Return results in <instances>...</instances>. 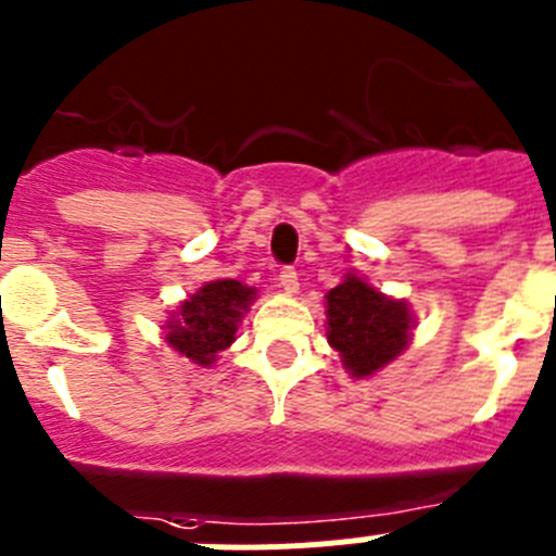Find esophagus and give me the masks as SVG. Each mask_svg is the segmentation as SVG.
I'll return each instance as SVG.
<instances>
[{
    "mask_svg": "<svg viewBox=\"0 0 556 556\" xmlns=\"http://www.w3.org/2000/svg\"><path fill=\"white\" fill-rule=\"evenodd\" d=\"M278 287H281L287 294L298 292V289H301V283H298V273H294L292 267H283L281 275H278Z\"/></svg>",
    "mask_w": 556,
    "mask_h": 556,
    "instance_id": "1",
    "label": "esophagus"
}]
</instances>
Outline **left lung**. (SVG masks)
Instances as JSON below:
<instances>
[{
    "label": "left lung",
    "instance_id": "left-lung-1",
    "mask_svg": "<svg viewBox=\"0 0 556 556\" xmlns=\"http://www.w3.org/2000/svg\"><path fill=\"white\" fill-rule=\"evenodd\" d=\"M326 306L328 342L353 376H372L409 342L406 303L390 301L356 275H348L326 294Z\"/></svg>",
    "mask_w": 556,
    "mask_h": 556
}]
</instances>
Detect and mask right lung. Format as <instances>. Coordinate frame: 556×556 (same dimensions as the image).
<instances>
[{
	"label": "right lung",
	"instance_id": "obj_1",
	"mask_svg": "<svg viewBox=\"0 0 556 556\" xmlns=\"http://www.w3.org/2000/svg\"><path fill=\"white\" fill-rule=\"evenodd\" d=\"M253 298L255 289L244 287L233 278L205 283L198 294H191L180 306L178 320L166 326L169 328L166 342L191 362L211 365L217 353L233 342L236 326Z\"/></svg>",
	"mask_w": 556,
	"mask_h": 556
}]
</instances>
